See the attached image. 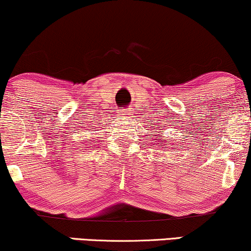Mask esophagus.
Segmentation results:
<instances>
[{
  "instance_id": "1",
  "label": "esophagus",
  "mask_w": 251,
  "mask_h": 251,
  "mask_svg": "<svg viewBox=\"0 0 251 251\" xmlns=\"http://www.w3.org/2000/svg\"><path fill=\"white\" fill-rule=\"evenodd\" d=\"M122 112H123V116H126V114H127L128 112H127V111H126V110H123L122 111Z\"/></svg>"
}]
</instances>
